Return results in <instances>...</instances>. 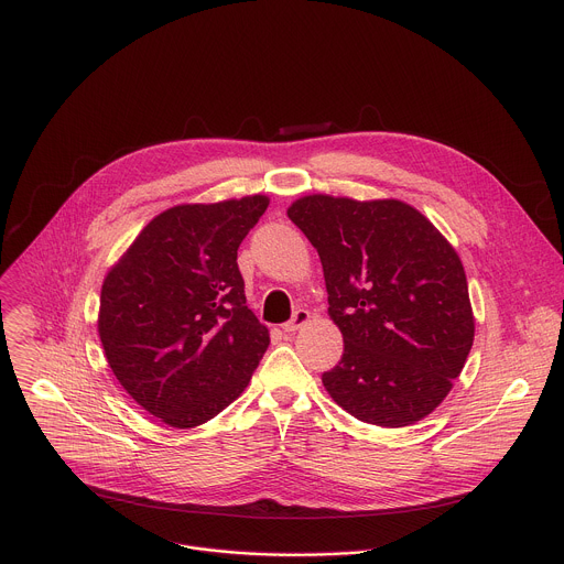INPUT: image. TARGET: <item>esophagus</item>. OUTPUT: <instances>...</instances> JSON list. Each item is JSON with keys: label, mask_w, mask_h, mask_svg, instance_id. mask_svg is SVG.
I'll return each mask as SVG.
<instances>
[{"label": "esophagus", "mask_w": 564, "mask_h": 564, "mask_svg": "<svg viewBox=\"0 0 564 564\" xmlns=\"http://www.w3.org/2000/svg\"><path fill=\"white\" fill-rule=\"evenodd\" d=\"M308 319H311V313H308L306 308H297V311L293 313V317H291L286 324H282V330H284V333H295V330L302 328Z\"/></svg>", "instance_id": "obj_1"}]
</instances>
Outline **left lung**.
<instances>
[{
    "instance_id": "1",
    "label": "left lung",
    "mask_w": 564,
    "mask_h": 564,
    "mask_svg": "<svg viewBox=\"0 0 564 564\" xmlns=\"http://www.w3.org/2000/svg\"><path fill=\"white\" fill-rule=\"evenodd\" d=\"M291 223L322 260L328 315L344 355L322 383L355 419L403 427L452 390L474 341L463 264L452 245L401 200L304 196Z\"/></svg>"
}]
</instances>
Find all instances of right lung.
<instances>
[{"instance_id":"obj_1","label":"right lung","mask_w":564,"mask_h":564,"mask_svg":"<svg viewBox=\"0 0 564 564\" xmlns=\"http://www.w3.org/2000/svg\"><path fill=\"white\" fill-rule=\"evenodd\" d=\"M267 196L178 205L110 269L99 335L128 394L172 427H194L247 388L269 330L247 306L238 247Z\"/></svg>"}]
</instances>
